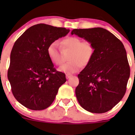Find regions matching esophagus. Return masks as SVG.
Masks as SVG:
<instances>
[{
  "label": "esophagus",
  "mask_w": 135,
  "mask_h": 135,
  "mask_svg": "<svg viewBox=\"0 0 135 135\" xmlns=\"http://www.w3.org/2000/svg\"><path fill=\"white\" fill-rule=\"evenodd\" d=\"M72 76V74H66V79H69L70 77H71Z\"/></svg>",
  "instance_id": "34e87169"
}]
</instances>
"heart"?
<instances>
[{"instance_id": "obj_1", "label": "heart", "mask_w": 135, "mask_h": 135, "mask_svg": "<svg viewBox=\"0 0 135 135\" xmlns=\"http://www.w3.org/2000/svg\"><path fill=\"white\" fill-rule=\"evenodd\" d=\"M64 49L71 50L68 60L69 62L65 63L59 68L60 72L67 74H74L81 69L91 61L93 56L94 48L89 41H83L77 37H68L61 41ZM47 55L51 61L56 65L61 64V58L57 42L51 43L47 49Z\"/></svg>"}]
</instances>
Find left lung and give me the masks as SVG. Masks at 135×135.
Returning a JSON list of instances; mask_svg holds the SVG:
<instances>
[{
	"label": "left lung",
	"mask_w": 135,
	"mask_h": 135,
	"mask_svg": "<svg viewBox=\"0 0 135 135\" xmlns=\"http://www.w3.org/2000/svg\"><path fill=\"white\" fill-rule=\"evenodd\" d=\"M71 34L91 42L94 48L91 61L78 75L77 100L88 112H108L122 100L126 91L130 68L124 46L103 28L74 29Z\"/></svg>",
	"instance_id": "8db88e82"
}]
</instances>
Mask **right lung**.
Returning <instances> with one entry per match:
<instances>
[{
	"label": "right lung",
	"mask_w": 135,
	"mask_h": 135,
	"mask_svg": "<svg viewBox=\"0 0 135 135\" xmlns=\"http://www.w3.org/2000/svg\"><path fill=\"white\" fill-rule=\"evenodd\" d=\"M69 32L65 28L40 23L28 28L15 42L7 77L14 97L25 107L33 110L49 107L66 82L65 74L54 67L47 49Z\"/></svg>",
	"instance_id": "1"
}]
</instances>
